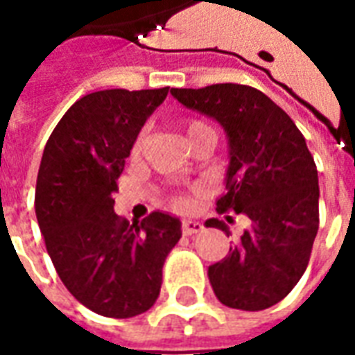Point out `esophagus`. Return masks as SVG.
Instances as JSON below:
<instances>
[{
    "instance_id": "1",
    "label": "esophagus",
    "mask_w": 355,
    "mask_h": 355,
    "mask_svg": "<svg viewBox=\"0 0 355 355\" xmlns=\"http://www.w3.org/2000/svg\"><path fill=\"white\" fill-rule=\"evenodd\" d=\"M203 230V224L198 220H182V234L184 236H196Z\"/></svg>"
}]
</instances>
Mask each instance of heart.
I'll use <instances>...</instances> for the list:
<instances>
[{"label": "heart", "mask_w": 355, "mask_h": 355, "mask_svg": "<svg viewBox=\"0 0 355 355\" xmlns=\"http://www.w3.org/2000/svg\"><path fill=\"white\" fill-rule=\"evenodd\" d=\"M184 137L190 146H196L198 142H201V140H207V139H211L213 142H215V131H213V127L205 123V121H201V119H188V121H186ZM144 144H146V132L139 131L137 132V137L132 139V144H131L132 162L140 159V155H142V152H144ZM169 201L173 207L180 209V211L190 205V200L186 198L184 193H175V196H171Z\"/></svg>", "instance_id": "heart-1"}]
</instances>
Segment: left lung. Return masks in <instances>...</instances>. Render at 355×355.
<instances>
[{
    "label": "left lung",
    "instance_id": "1",
    "mask_svg": "<svg viewBox=\"0 0 355 355\" xmlns=\"http://www.w3.org/2000/svg\"><path fill=\"white\" fill-rule=\"evenodd\" d=\"M171 93L226 129L228 192L216 200V213L228 223L230 213L251 220L223 261L209 266L213 291L224 306L266 310L302 277L320 228L318 169L304 137L274 101L249 85L216 83ZM205 224L228 234L224 220Z\"/></svg>",
    "mask_w": 355,
    "mask_h": 355
}]
</instances>
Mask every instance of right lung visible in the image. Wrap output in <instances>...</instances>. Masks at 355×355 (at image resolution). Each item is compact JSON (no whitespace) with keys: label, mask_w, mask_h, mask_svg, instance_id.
I'll return each instance as SVG.
<instances>
[{"label":"right lung","mask_w":355,"mask_h":355,"mask_svg":"<svg viewBox=\"0 0 355 355\" xmlns=\"http://www.w3.org/2000/svg\"><path fill=\"white\" fill-rule=\"evenodd\" d=\"M169 87L106 89L73 102L43 150L35 216L53 266L81 304L135 318L155 304L163 262L182 236L159 211L129 224L114 213L117 178L146 117Z\"/></svg>","instance_id":"1"}]
</instances>
